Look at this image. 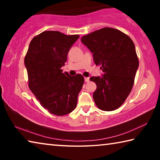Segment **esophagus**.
Here are the masks:
<instances>
[{"label": "esophagus", "instance_id": "esophagus-1", "mask_svg": "<svg viewBox=\"0 0 160 160\" xmlns=\"http://www.w3.org/2000/svg\"><path fill=\"white\" fill-rule=\"evenodd\" d=\"M85 81L86 82H88L89 81H90V78L88 77H85Z\"/></svg>", "mask_w": 160, "mask_h": 160}]
</instances>
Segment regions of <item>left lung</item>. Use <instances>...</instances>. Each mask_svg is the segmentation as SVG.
I'll use <instances>...</instances> for the list:
<instances>
[{"mask_svg":"<svg viewBox=\"0 0 160 160\" xmlns=\"http://www.w3.org/2000/svg\"><path fill=\"white\" fill-rule=\"evenodd\" d=\"M93 53V60L104 74L91 77L97 89L93 99L97 107L110 112L120 107L132 88L139 66L133 42L116 29L104 28L81 38Z\"/></svg>","mask_w":160,"mask_h":160,"instance_id":"left-lung-1","label":"left lung"}]
</instances>
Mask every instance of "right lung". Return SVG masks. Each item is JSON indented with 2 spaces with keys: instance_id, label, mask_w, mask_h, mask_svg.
Returning a JSON list of instances; mask_svg holds the SVG:
<instances>
[{
  "instance_id": "add662e5",
  "label": "right lung",
  "mask_w": 160,
  "mask_h": 160,
  "mask_svg": "<svg viewBox=\"0 0 160 160\" xmlns=\"http://www.w3.org/2000/svg\"><path fill=\"white\" fill-rule=\"evenodd\" d=\"M79 37L43 32L32 39L25 56L29 88L42 106L54 115H66L76 107L84 78L80 74L70 76L61 68Z\"/></svg>"
}]
</instances>
